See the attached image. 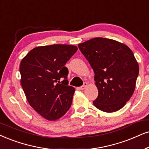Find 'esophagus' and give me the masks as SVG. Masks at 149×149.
<instances>
[{"mask_svg":"<svg viewBox=\"0 0 149 149\" xmlns=\"http://www.w3.org/2000/svg\"><path fill=\"white\" fill-rule=\"evenodd\" d=\"M87 85H88V84L86 83V82H84V83L83 84V85H82V86H81L80 88L81 90H84V88H85L86 87V86H87Z\"/></svg>","mask_w":149,"mask_h":149,"instance_id":"34e87169","label":"esophagus"}]
</instances>
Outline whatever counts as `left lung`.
<instances>
[{"instance_id": "1", "label": "left lung", "mask_w": 149, "mask_h": 149, "mask_svg": "<svg viewBox=\"0 0 149 149\" xmlns=\"http://www.w3.org/2000/svg\"><path fill=\"white\" fill-rule=\"evenodd\" d=\"M95 73L98 95L93 102L102 111L122 109L132 96L139 65L129 47L111 39L94 38L78 45Z\"/></svg>"}]
</instances>
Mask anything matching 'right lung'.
<instances>
[{
	"label": "right lung",
	"mask_w": 149,
	"mask_h": 149,
	"mask_svg": "<svg viewBox=\"0 0 149 149\" xmlns=\"http://www.w3.org/2000/svg\"><path fill=\"white\" fill-rule=\"evenodd\" d=\"M77 50L69 45L38 47L21 61L22 89L29 104L45 119H59L70 108L75 88L68 84L65 65Z\"/></svg>",
	"instance_id": "add662e5"
}]
</instances>
